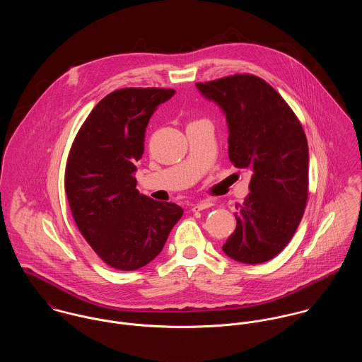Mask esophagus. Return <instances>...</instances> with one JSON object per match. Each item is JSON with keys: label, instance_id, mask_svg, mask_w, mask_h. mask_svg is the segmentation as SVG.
I'll use <instances>...</instances> for the list:
<instances>
[{"label": "esophagus", "instance_id": "obj_1", "mask_svg": "<svg viewBox=\"0 0 362 362\" xmlns=\"http://www.w3.org/2000/svg\"><path fill=\"white\" fill-rule=\"evenodd\" d=\"M209 206H212V201H199L197 204H193V205H192V211H202V209H206V208H209Z\"/></svg>", "mask_w": 362, "mask_h": 362}]
</instances>
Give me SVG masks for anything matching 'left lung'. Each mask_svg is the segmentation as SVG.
Listing matches in <instances>:
<instances>
[{"instance_id":"8db88e82","label":"left lung","mask_w":362,"mask_h":362,"mask_svg":"<svg viewBox=\"0 0 362 362\" xmlns=\"http://www.w3.org/2000/svg\"><path fill=\"white\" fill-rule=\"evenodd\" d=\"M196 86L226 117L229 160L251 170L250 193L222 250L238 262H267L291 240L304 215L305 133L281 94L258 76L235 75Z\"/></svg>"}]
</instances>
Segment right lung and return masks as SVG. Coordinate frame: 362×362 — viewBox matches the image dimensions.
<instances>
[{
    "instance_id": "obj_1",
    "label": "right lung",
    "mask_w": 362,
    "mask_h": 362,
    "mask_svg": "<svg viewBox=\"0 0 362 362\" xmlns=\"http://www.w3.org/2000/svg\"><path fill=\"white\" fill-rule=\"evenodd\" d=\"M172 88H121L90 112L72 144L65 192L83 238L110 267L134 271L163 248L183 209L136 189V161L158 105Z\"/></svg>"
}]
</instances>
